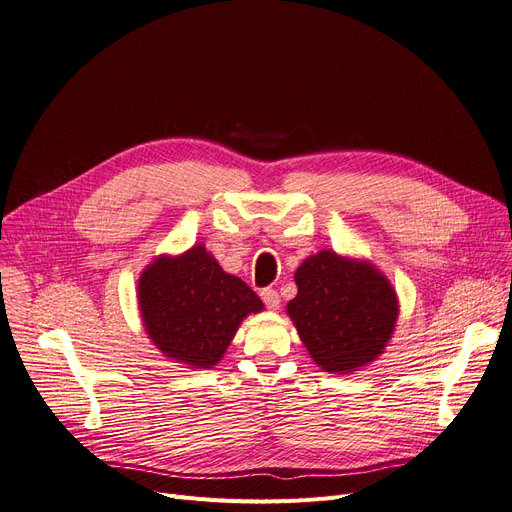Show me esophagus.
I'll return each instance as SVG.
<instances>
[{
  "instance_id": "1",
  "label": "esophagus",
  "mask_w": 512,
  "mask_h": 512,
  "mask_svg": "<svg viewBox=\"0 0 512 512\" xmlns=\"http://www.w3.org/2000/svg\"><path fill=\"white\" fill-rule=\"evenodd\" d=\"M261 301L267 309H278L280 307V294L276 288H263L261 290Z\"/></svg>"
}]
</instances>
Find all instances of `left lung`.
I'll return each instance as SVG.
<instances>
[{
    "label": "left lung",
    "instance_id": "8db88e82",
    "mask_svg": "<svg viewBox=\"0 0 512 512\" xmlns=\"http://www.w3.org/2000/svg\"><path fill=\"white\" fill-rule=\"evenodd\" d=\"M294 282L299 292L286 313L321 369L351 373L384 353L398 319V299L380 270L319 251L299 265Z\"/></svg>",
    "mask_w": 512,
    "mask_h": 512
}]
</instances>
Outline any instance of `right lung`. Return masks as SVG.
<instances>
[{
	"instance_id": "obj_1",
	"label": "right lung",
	"mask_w": 512,
	"mask_h": 512,
	"mask_svg": "<svg viewBox=\"0 0 512 512\" xmlns=\"http://www.w3.org/2000/svg\"><path fill=\"white\" fill-rule=\"evenodd\" d=\"M139 307L151 342L176 363H220L240 321L263 309L257 294L226 274L203 245L157 257L139 278Z\"/></svg>"
}]
</instances>
